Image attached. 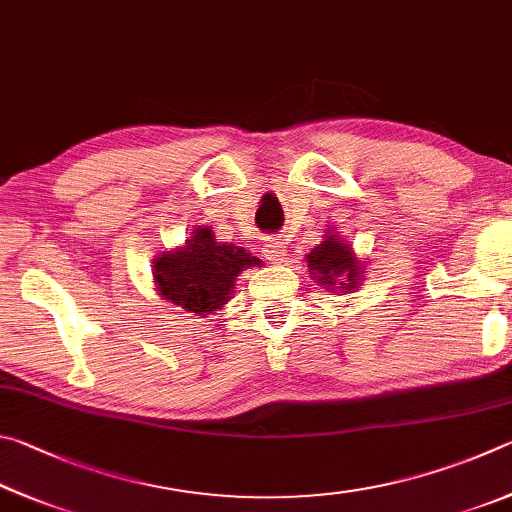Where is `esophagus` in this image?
<instances>
[{
    "label": "esophagus",
    "instance_id": "34e87169",
    "mask_svg": "<svg viewBox=\"0 0 512 512\" xmlns=\"http://www.w3.org/2000/svg\"><path fill=\"white\" fill-rule=\"evenodd\" d=\"M265 258L270 263H283L285 256H288V247H285V240L283 238H274L265 245Z\"/></svg>",
    "mask_w": 512,
    "mask_h": 512
}]
</instances>
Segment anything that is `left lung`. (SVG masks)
<instances>
[{
  "instance_id": "8db88e82",
  "label": "left lung",
  "mask_w": 512,
  "mask_h": 512,
  "mask_svg": "<svg viewBox=\"0 0 512 512\" xmlns=\"http://www.w3.org/2000/svg\"><path fill=\"white\" fill-rule=\"evenodd\" d=\"M303 261L308 263V272L317 281L319 288L328 292H357L364 283L366 261H360L355 249L330 227L324 240L315 249H310Z\"/></svg>"
}]
</instances>
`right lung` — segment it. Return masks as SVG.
<instances>
[{"label":"right lung","mask_w":512,"mask_h":512,"mask_svg":"<svg viewBox=\"0 0 512 512\" xmlns=\"http://www.w3.org/2000/svg\"><path fill=\"white\" fill-rule=\"evenodd\" d=\"M261 265L245 247L215 240L213 227L195 224L182 247L152 261V283L164 301L206 317L227 306L242 272Z\"/></svg>","instance_id":"add662e5"}]
</instances>
